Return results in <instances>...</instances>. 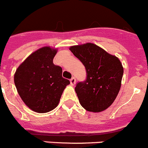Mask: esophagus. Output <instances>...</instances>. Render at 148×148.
<instances>
[{"label": "esophagus", "mask_w": 148, "mask_h": 148, "mask_svg": "<svg viewBox=\"0 0 148 148\" xmlns=\"http://www.w3.org/2000/svg\"><path fill=\"white\" fill-rule=\"evenodd\" d=\"M75 82H76V80H75V78H74V77H73V78L70 79V84H71L72 85H74L75 84Z\"/></svg>", "instance_id": "34e87169"}]
</instances>
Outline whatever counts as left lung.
I'll return each instance as SVG.
<instances>
[{"instance_id":"1","label":"left lung","mask_w":148,"mask_h":148,"mask_svg":"<svg viewBox=\"0 0 148 148\" xmlns=\"http://www.w3.org/2000/svg\"><path fill=\"white\" fill-rule=\"evenodd\" d=\"M70 49L87 73L85 81L78 82L75 87L81 105L90 112L104 110L119 92L124 73L121 61L91 43L73 46Z\"/></svg>"}]
</instances>
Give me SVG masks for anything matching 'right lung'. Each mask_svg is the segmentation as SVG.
Listing matches in <instances>:
<instances>
[{"label":"right lung","mask_w":148,"mask_h":148,"mask_svg":"<svg viewBox=\"0 0 148 148\" xmlns=\"http://www.w3.org/2000/svg\"><path fill=\"white\" fill-rule=\"evenodd\" d=\"M57 50L45 47L30 55L14 76L18 92L35 112L47 113L58 106L70 81L62 77V68L53 64Z\"/></svg>","instance_id":"obj_1"}]
</instances>
